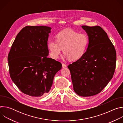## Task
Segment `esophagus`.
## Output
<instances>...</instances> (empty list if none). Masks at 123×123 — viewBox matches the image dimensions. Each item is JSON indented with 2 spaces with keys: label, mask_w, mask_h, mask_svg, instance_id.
Segmentation results:
<instances>
[{
  "label": "esophagus",
  "mask_w": 123,
  "mask_h": 123,
  "mask_svg": "<svg viewBox=\"0 0 123 123\" xmlns=\"http://www.w3.org/2000/svg\"><path fill=\"white\" fill-rule=\"evenodd\" d=\"M65 67H66V65L64 63H62V68H65Z\"/></svg>",
  "instance_id": "34e87169"
}]
</instances>
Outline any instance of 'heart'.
Here are the masks:
<instances>
[{
    "label": "heart",
    "instance_id": "b5f03b06",
    "mask_svg": "<svg viewBox=\"0 0 123 123\" xmlns=\"http://www.w3.org/2000/svg\"><path fill=\"white\" fill-rule=\"evenodd\" d=\"M89 42V37L86 34L67 30L58 33L56 41L54 39L49 40L47 46L52 58L57 59L63 49L64 56L74 61L84 55Z\"/></svg>",
    "mask_w": 123,
    "mask_h": 123
}]
</instances>
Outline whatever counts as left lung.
Listing matches in <instances>:
<instances>
[{
	"instance_id": "obj_1",
	"label": "left lung",
	"mask_w": 123,
	"mask_h": 123,
	"mask_svg": "<svg viewBox=\"0 0 123 123\" xmlns=\"http://www.w3.org/2000/svg\"><path fill=\"white\" fill-rule=\"evenodd\" d=\"M89 37L84 55L68 68L74 90L88 97L100 93L112 79L116 67V53L107 33L100 26H82Z\"/></svg>"
}]
</instances>
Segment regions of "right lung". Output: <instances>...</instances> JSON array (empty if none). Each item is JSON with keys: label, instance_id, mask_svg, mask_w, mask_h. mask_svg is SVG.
<instances>
[{"label": "right lung", "instance_id": "obj_1", "mask_svg": "<svg viewBox=\"0 0 123 123\" xmlns=\"http://www.w3.org/2000/svg\"><path fill=\"white\" fill-rule=\"evenodd\" d=\"M51 28L30 26L17 34L8 56L10 77L24 93L40 97L49 92L60 62L47 56Z\"/></svg>", "mask_w": 123, "mask_h": 123}]
</instances>
